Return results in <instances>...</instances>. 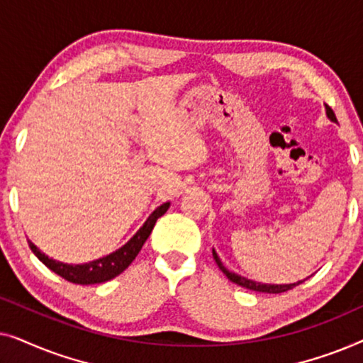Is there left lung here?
<instances>
[{
    "label": "left lung",
    "instance_id": "obj_1",
    "mask_svg": "<svg viewBox=\"0 0 363 363\" xmlns=\"http://www.w3.org/2000/svg\"><path fill=\"white\" fill-rule=\"evenodd\" d=\"M325 112H327V117H329L332 122H337L335 113H334V111H332V108H330L329 106H325ZM213 257H215V261H216L218 267H220V269H221L223 272H225V276L228 277V279H230L231 282H235V284H238V286L246 287V289H250V291H256V292H267V294H281V292L289 291V289H292V287L299 286L301 282H304V281H306V279H304V281H297V282H292V284H261V282L252 281V279H246V277H242V276H240V274H236V272L228 271L226 267L223 266V262H221L220 257H218V255H216V251H215V250H213Z\"/></svg>",
    "mask_w": 363,
    "mask_h": 363
}]
</instances>
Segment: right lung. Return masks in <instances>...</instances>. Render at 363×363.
<instances>
[{"label": "right lung", "instance_id": "obj_1", "mask_svg": "<svg viewBox=\"0 0 363 363\" xmlns=\"http://www.w3.org/2000/svg\"><path fill=\"white\" fill-rule=\"evenodd\" d=\"M168 208H170V203H163V205L158 206L157 210L147 218V221L143 223L140 230H138L135 235L125 242V245L118 247L117 251H113L111 255L104 257H99V259L84 262V264H66V262L56 261L39 251L31 241L28 242H29V247H31V251L38 256V259L41 261L44 266H48L52 272H56L57 276L64 277L66 281L74 282V284H81V286L101 284V282L113 279V277L118 276L121 272H123L128 266H130V262L135 259L138 252H140L143 242L147 241L148 236H150L157 220L162 215H165Z\"/></svg>", "mask_w": 363, "mask_h": 363}]
</instances>
